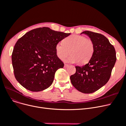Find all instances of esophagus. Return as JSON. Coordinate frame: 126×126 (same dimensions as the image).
<instances>
[{
	"instance_id": "esophagus-1",
	"label": "esophagus",
	"mask_w": 126,
	"mask_h": 126,
	"mask_svg": "<svg viewBox=\"0 0 126 126\" xmlns=\"http://www.w3.org/2000/svg\"><path fill=\"white\" fill-rule=\"evenodd\" d=\"M64 68H67L68 66H69V64L65 63V64H64Z\"/></svg>"
}]
</instances>
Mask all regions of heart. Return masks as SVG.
Listing matches in <instances>:
<instances>
[{"label": "heart", "mask_w": 126, "mask_h": 126, "mask_svg": "<svg viewBox=\"0 0 126 126\" xmlns=\"http://www.w3.org/2000/svg\"><path fill=\"white\" fill-rule=\"evenodd\" d=\"M94 50V44L92 40L80 35H71L63 40V43H58L55 46L57 57L63 60L70 52L71 55L66 62L71 63L85 64L92 57Z\"/></svg>", "instance_id": "b5f03b06"}]
</instances>
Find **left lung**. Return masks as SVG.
I'll use <instances>...</instances> for the list:
<instances>
[{"mask_svg":"<svg viewBox=\"0 0 126 126\" xmlns=\"http://www.w3.org/2000/svg\"><path fill=\"white\" fill-rule=\"evenodd\" d=\"M87 34L94 44L93 55L88 63L76 66V73L70 76L72 85L79 92L91 94L99 90L110 79L116 60L114 46L104 35L91 31Z\"/></svg>","mask_w":126,"mask_h":126,"instance_id":"8db88e82","label":"left lung"}]
</instances>
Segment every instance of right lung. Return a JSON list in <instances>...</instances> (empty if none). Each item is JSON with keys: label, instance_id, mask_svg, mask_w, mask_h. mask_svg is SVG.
Masks as SVG:
<instances>
[{"label": "right lung", "instance_id": "add662e5", "mask_svg": "<svg viewBox=\"0 0 126 126\" xmlns=\"http://www.w3.org/2000/svg\"><path fill=\"white\" fill-rule=\"evenodd\" d=\"M70 34L44 27L32 29L20 38L12 55L14 75L18 82L32 92L48 88L56 71L64 66L56 55V45Z\"/></svg>", "mask_w": 126, "mask_h": 126}]
</instances>
